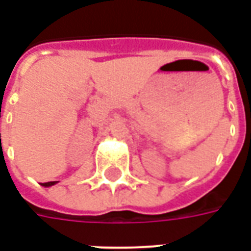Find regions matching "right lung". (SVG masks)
<instances>
[{
	"mask_svg": "<svg viewBox=\"0 0 251 251\" xmlns=\"http://www.w3.org/2000/svg\"><path fill=\"white\" fill-rule=\"evenodd\" d=\"M56 183H57V181H50V183H44L43 185H44V187H51V185H55Z\"/></svg>",
	"mask_w": 251,
	"mask_h": 251,
	"instance_id": "right-lung-1",
	"label": "right lung"
}]
</instances>
